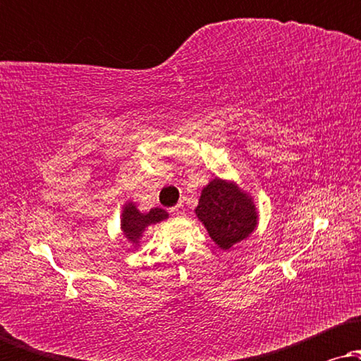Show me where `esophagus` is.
<instances>
[{"mask_svg":"<svg viewBox=\"0 0 361 361\" xmlns=\"http://www.w3.org/2000/svg\"><path fill=\"white\" fill-rule=\"evenodd\" d=\"M171 214L174 215V216L182 215V214H184V205H182V204L174 205V207H172V209H171Z\"/></svg>","mask_w":361,"mask_h":361,"instance_id":"34e87169","label":"esophagus"}]
</instances>
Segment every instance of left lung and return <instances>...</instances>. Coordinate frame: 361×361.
I'll return each instance as SVG.
<instances>
[{
	"label": "left lung",
	"instance_id": "left-lung-1",
	"mask_svg": "<svg viewBox=\"0 0 361 361\" xmlns=\"http://www.w3.org/2000/svg\"><path fill=\"white\" fill-rule=\"evenodd\" d=\"M195 214L221 250L245 240L255 230L258 219L251 199L221 179H214L202 190Z\"/></svg>",
	"mask_w": 361,
	"mask_h": 361
}]
</instances>
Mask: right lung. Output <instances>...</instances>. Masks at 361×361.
<instances>
[{"instance_id": "add662e5", "label": "right lung", "mask_w": 361, "mask_h": 361, "mask_svg": "<svg viewBox=\"0 0 361 361\" xmlns=\"http://www.w3.org/2000/svg\"><path fill=\"white\" fill-rule=\"evenodd\" d=\"M167 219V212L162 209H151L147 214H141L133 204L125 205L121 219V228L125 231V236L131 240L133 243H137V240L142 236V231L147 225L157 224V221Z\"/></svg>"}]
</instances>
